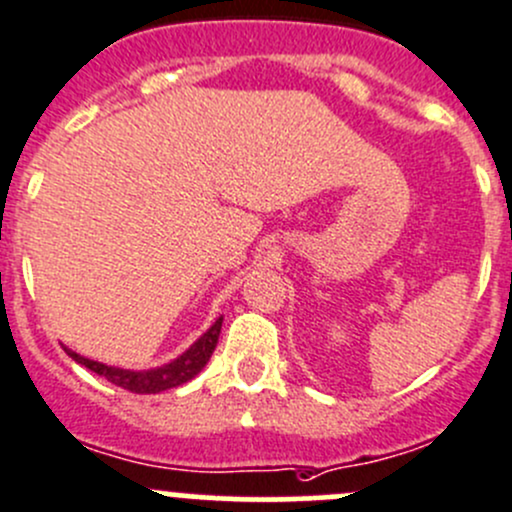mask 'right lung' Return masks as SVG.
<instances>
[{"label":"right lung","mask_w":512,"mask_h":512,"mask_svg":"<svg viewBox=\"0 0 512 512\" xmlns=\"http://www.w3.org/2000/svg\"><path fill=\"white\" fill-rule=\"evenodd\" d=\"M220 329H223V317L215 319L213 327L203 334L195 344H190V349H185L178 359L168 361V364L156 366V369H143V371H133V369H118V366H108L101 364V361L86 359V356L71 352L69 347H64V352L76 361V364L86 366L94 374L103 376L111 384L121 386V389L133 391V394H160V391L175 389V386L185 384L193 376H198L203 371V366L208 364L210 356H213L215 347H218V337Z\"/></svg>","instance_id":"add662e5"}]
</instances>
